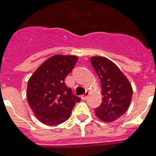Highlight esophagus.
I'll return each instance as SVG.
<instances>
[{"instance_id": "esophagus-1", "label": "esophagus", "mask_w": 156, "mask_h": 156, "mask_svg": "<svg viewBox=\"0 0 156 156\" xmlns=\"http://www.w3.org/2000/svg\"><path fill=\"white\" fill-rule=\"evenodd\" d=\"M87 96H88V92H85V94H83V95L81 97V100H86V99H87Z\"/></svg>"}]
</instances>
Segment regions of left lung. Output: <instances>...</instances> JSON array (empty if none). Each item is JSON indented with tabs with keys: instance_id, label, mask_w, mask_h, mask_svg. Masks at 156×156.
I'll use <instances>...</instances> for the list:
<instances>
[{
	"instance_id": "left-lung-1",
	"label": "left lung",
	"mask_w": 156,
	"mask_h": 156,
	"mask_svg": "<svg viewBox=\"0 0 156 156\" xmlns=\"http://www.w3.org/2000/svg\"><path fill=\"white\" fill-rule=\"evenodd\" d=\"M91 64L100 79L101 105L96 115L104 122H112L123 115L130 104L133 89L120 69L104 56H91Z\"/></svg>"
}]
</instances>
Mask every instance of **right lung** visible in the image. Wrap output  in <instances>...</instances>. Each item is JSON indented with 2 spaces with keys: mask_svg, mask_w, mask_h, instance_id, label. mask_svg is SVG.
Instances as JSON below:
<instances>
[{
  "mask_svg": "<svg viewBox=\"0 0 156 156\" xmlns=\"http://www.w3.org/2000/svg\"><path fill=\"white\" fill-rule=\"evenodd\" d=\"M78 61L73 55H54L45 60L30 77L27 99L41 123L57 125L68 120L75 103L81 101L66 85V78Z\"/></svg>",
  "mask_w": 156,
  "mask_h": 156,
  "instance_id": "obj_1",
  "label": "right lung"
}]
</instances>
